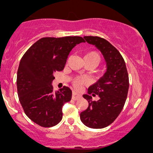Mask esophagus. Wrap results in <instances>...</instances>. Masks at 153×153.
Returning a JSON list of instances; mask_svg holds the SVG:
<instances>
[{
	"mask_svg": "<svg viewBox=\"0 0 153 153\" xmlns=\"http://www.w3.org/2000/svg\"><path fill=\"white\" fill-rule=\"evenodd\" d=\"M81 98V95H79V94L76 93V92H72V98L73 100H75V101H76V100L79 99V98Z\"/></svg>",
	"mask_w": 153,
	"mask_h": 153,
	"instance_id": "1",
	"label": "esophagus"
}]
</instances>
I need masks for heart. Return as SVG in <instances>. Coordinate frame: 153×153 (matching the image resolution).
Listing matches in <instances>:
<instances>
[{
  "instance_id": "heart-1",
  "label": "heart",
  "mask_w": 153,
  "mask_h": 153,
  "mask_svg": "<svg viewBox=\"0 0 153 153\" xmlns=\"http://www.w3.org/2000/svg\"><path fill=\"white\" fill-rule=\"evenodd\" d=\"M84 58L89 60L95 63L97 66L101 61V55L98 51H92L88 52L85 55ZM88 82V79L85 76H78L75 78L72 81V84L76 89H80L84 84H86Z\"/></svg>"
}]
</instances>
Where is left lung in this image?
<instances>
[{"instance_id": "1", "label": "left lung", "mask_w": 153, "mask_h": 153, "mask_svg": "<svg viewBox=\"0 0 153 153\" xmlns=\"http://www.w3.org/2000/svg\"><path fill=\"white\" fill-rule=\"evenodd\" d=\"M84 38L101 51L107 69L104 76L89 86L88 94L83 95L89 106L80 118L88 127L101 129L112 124L123 109L129 89V75L122 55L109 41L98 36ZM96 95L99 100L92 101V96Z\"/></svg>"}]
</instances>
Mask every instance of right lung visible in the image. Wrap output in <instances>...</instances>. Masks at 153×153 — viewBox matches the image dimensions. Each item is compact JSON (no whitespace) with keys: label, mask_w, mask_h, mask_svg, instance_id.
<instances>
[{"label":"right lung","mask_w":153,"mask_h":153,"mask_svg":"<svg viewBox=\"0 0 153 153\" xmlns=\"http://www.w3.org/2000/svg\"><path fill=\"white\" fill-rule=\"evenodd\" d=\"M82 37L42 38L29 48L20 61L17 89L20 103L30 120L43 127L55 126L63 117L62 106L72 98V91L64 86L53 92L54 73L65 67L69 52Z\"/></svg>","instance_id":"1"}]
</instances>
